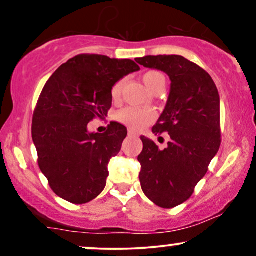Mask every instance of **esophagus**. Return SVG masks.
<instances>
[{
    "instance_id": "1",
    "label": "esophagus",
    "mask_w": 256,
    "mask_h": 256,
    "mask_svg": "<svg viewBox=\"0 0 256 256\" xmlns=\"http://www.w3.org/2000/svg\"><path fill=\"white\" fill-rule=\"evenodd\" d=\"M128 136H137V134L134 130H128Z\"/></svg>"
}]
</instances>
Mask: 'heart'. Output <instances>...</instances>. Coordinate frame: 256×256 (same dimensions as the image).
<instances>
[{
    "instance_id": "heart-1",
    "label": "heart",
    "mask_w": 256,
    "mask_h": 256,
    "mask_svg": "<svg viewBox=\"0 0 256 256\" xmlns=\"http://www.w3.org/2000/svg\"><path fill=\"white\" fill-rule=\"evenodd\" d=\"M143 82L152 92L164 90L165 88V77L158 71H149L143 74ZM124 80H118L112 86L110 96L114 101H118L122 98ZM156 116L154 110L152 108H138V107H125L116 113V118L120 124L128 126L131 128H140L150 124Z\"/></svg>"
}]
</instances>
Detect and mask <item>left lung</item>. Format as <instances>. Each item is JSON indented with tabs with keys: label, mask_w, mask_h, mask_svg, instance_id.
I'll use <instances>...</instances> for the list:
<instances>
[{
	"label": "left lung",
	"mask_w": 256,
	"mask_h": 256,
	"mask_svg": "<svg viewBox=\"0 0 256 256\" xmlns=\"http://www.w3.org/2000/svg\"><path fill=\"white\" fill-rule=\"evenodd\" d=\"M136 61L171 79L166 107L152 128V134L168 132L171 140L160 150L140 136V186L158 207H177L190 198L220 148L219 92L204 68L180 55H149Z\"/></svg>",
	"instance_id": "left-lung-1"
}]
</instances>
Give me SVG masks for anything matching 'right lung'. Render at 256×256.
Returning <instances> with one entry per match:
<instances>
[{"label": "right lung", "instance_id": "add662e5", "mask_svg": "<svg viewBox=\"0 0 256 256\" xmlns=\"http://www.w3.org/2000/svg\"><path fill=\"white\" fill-rule=\"evenodd\" d=\"M140 70L128 58L80 54L70 58L44 85L32 118L38 166L58 198L83 204L104 192L108 162L122 149L128 130L112 122L104 134L88 124L107 116L110 89Z\"/></svg>", "mask_w": 256, "mask_h": 256}]
</instances>
